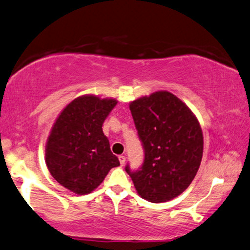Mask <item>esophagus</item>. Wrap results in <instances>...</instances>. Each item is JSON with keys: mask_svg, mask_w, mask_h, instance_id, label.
<instances>
[{"mask_svg": "<svg viewBox=\"0 0 250 250\" xmlns=\"http://www.w3.org/2000/svg\"><path fill=\"white\" fill-rule=\"evenodd\" d=\"M118 160H120L121 165H124L125 161H126V157L124 155H120V156H118Z\"/></svg>", "mask_w": 250, "mask_h": 250, "instance_id": "1", "label": "esophagus"}]
</instances>
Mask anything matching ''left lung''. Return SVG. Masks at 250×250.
Listing matches in <instances>:
<instances>
[{
	"instance_id": "left-lung-1",
	"label": "left lung",
	"mask_w": 250,
	"mask_h": 250,
	"mask_svg": "<svg viewBox=\"0 0 250 250\" xmlns=\"http://www.w3.org/2000/svg\"><path fill=\"white\" fill-rule=\"evenodd\" d=\"M134 124L144 149L138 170L125 171L142 198L160 203L190 186L200 167L203 136L200 124L186 104L168 91H156L130 103Z\"/></svg>"
}]
</instances>
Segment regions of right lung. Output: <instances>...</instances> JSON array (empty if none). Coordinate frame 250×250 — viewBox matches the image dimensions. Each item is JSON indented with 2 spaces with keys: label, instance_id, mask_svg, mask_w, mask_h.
<instances>
[{
  "label": "right lung",
  "instance_id": "add662e5",
  "mask_svg": "<svg viewBox=\"0 0 250 250\" xmlns=\"http://www.w3.org/2000/svg\"><path fill=\"white\" fill-rule=\"evenodd\" d=\"M116 104L115 99L96 96L78 97L53 125L45 146V163L56 181L76 194L90 193L110 168L120 165L102 128Z\"/></svg>",
  "mask_w": 250,
  "mask_h": 250
}]
</instances>
